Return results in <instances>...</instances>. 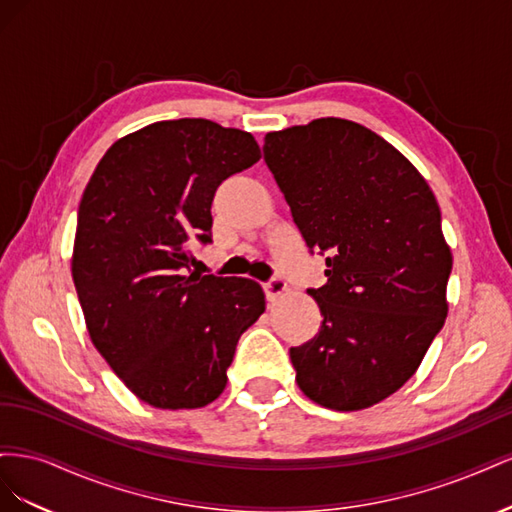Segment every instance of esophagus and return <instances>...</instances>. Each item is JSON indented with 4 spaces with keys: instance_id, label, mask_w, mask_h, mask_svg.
I'll use <instances>...</instances> for the list:
<instances>
[{
    "instance_id": "1",
    "label": "esophagus",
    "mask_w": 512,
    "mask_h": 512,
    "mask_svg": "<svg viewBox=\"0 0 512 512\" xmlns=\"http://www.w3.org/2000/svg\"><path fill=\"white\" fill-rule=\"evenodd\" d=\"M286 288H288V284L282 280V277H275V280H271V282L265 284L267 299H269V301H275L277 297H282V294L286 292Z\"/></svg>"
}]
</instances>
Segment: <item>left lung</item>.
Instances as JSON below:
<instances>
[{"label":"left lung","instance_id":"8db88e82","mask_svg":"<svg viewBox=\"0 0 512 512\" xmlns=\"http://www.w3.org/2000/svg\"><path fill=\"white\" fill-rule=\"evenodd\" d=\"M265 162L309 247L329 252L314 339L290 348L316 404H380L421 365L448 314L453 269L425 177L382 136L322 117L265 136Z\"/></svg>","mask_w":512,"mask_h":512}]
</instances>
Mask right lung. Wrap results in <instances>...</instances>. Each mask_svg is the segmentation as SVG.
<instances>
[{
    "mask_svg": "<svg viewBox=\"0 0 512 512\" xmlns=\"http://www.w3.org/2000/svg\"><path fill=\"white\" fill-rule=\"evenodd\" d=\"M260 160L250 132L156 121L119 138L79 205L72 280L91 342L145 404L194 410L226 389L241 333L265 312L245 277L188 275L218 185Z\"/></svg>",
    "mask_w": 512,
    "mask_h": 512,
    "instance_id": "right-lung-1",
    "label": "right lung"
}]
</instances>
